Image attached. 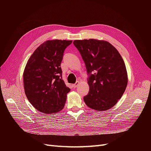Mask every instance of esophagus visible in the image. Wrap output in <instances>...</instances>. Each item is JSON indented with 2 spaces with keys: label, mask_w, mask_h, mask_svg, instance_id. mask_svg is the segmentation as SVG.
<instances>
[{
  "label": "esophagus",
  "mask_w": 151,
  "mask_h": 151,
  "mask_svg": "<svg viewBox=\"0 0 151 151\" xmlns=\"http://www.w3.org/2000/svg\"><path fill=\"white\" fill-rule=\"evenodd\" d=\"M79 84H80V82H79V81H76L75 84H73V88H76V87L79 85Z\"/></svg>",
  "instance_id": "34e87169"
}]
</instances>
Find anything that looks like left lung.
I'll return each mask as SVG.
<instances>
[{"instance_id":"left-lung-1","label":"left lung","mask_w":151,"mask_h":151,"mask_svg":"<svg viewBox=\"0 0 151 151\" xmlns=\"http://www.w3.org/2000/svg\"><path fill=\"white\" fill-rule=\"evenodd\" d=\"M89 74V92L84 97L88 107L105 111L113 107L122 96L128 76L121 54L109 42L96 39L73 41Z\"/></svg>"}]
</instances>
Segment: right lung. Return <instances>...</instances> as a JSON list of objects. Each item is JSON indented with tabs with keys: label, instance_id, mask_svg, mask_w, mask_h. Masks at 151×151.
I'll return each instance as SVG.
<instances>
[{
	"label": "right lung",
	"instance_id": "obj_1",
	"mask_svg": "<svg viewBox=\"0 0 151 151\" xmlns=\"http://www.w3.org/2000/svg\"><path fill=\"white\" fill-rule=\"evenodd\" d=\"M72 40H52L40 45L28 60L23 73L26 96L32 106L45 114L64 107L70 89L62 78L60 63Z\"/></svg>",
	"mask_w": 151,
	"mask_h": 151
}]
</instances>
